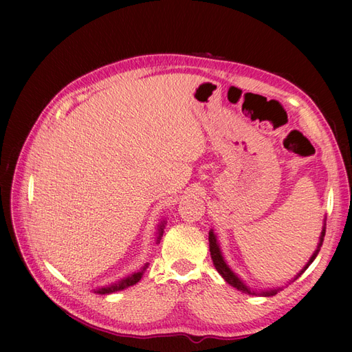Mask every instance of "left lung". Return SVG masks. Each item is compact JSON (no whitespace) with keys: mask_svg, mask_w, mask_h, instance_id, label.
<instances>
[{"mask_svg":"<svg viewBox=\"0 0 352 352\" xmlns=\"http://www.w3.org/2000/svg\"><path fill=\"white\" fill-rule=\"evenodd\" d=\"M324 233H326V225H324V226H323V229H322L320 242H318V245H317V250H316V251H314V254L311 255L310 261H308V263L305 264V267L301 270V273H298V274H296V278H298V276H301V274L308 269V265H310V264L314 261V258L317 257V254H318V251H320V247H322V243H323ZM208 242H210V254H211L212 264H214L216 270L221 274V278L225 279L230 286L236 287L238 291H241V292H243V294H250V295H263V296H270V295L278 294V291H279V289H270V291H263V292H255V291H251L250 287H248L247 285H245V283L238 278V276L230 270V267H229V265L226 264L225 258H223L221 251H220V247H219V242H217V238H216V235H214V232H212V229L208 232ZM296 278H295V279H296ZM295 279H294V280H295Z\"/></svg>","mask_w":352,"mask_h":352,"instance_id":"1","label":"left lung"}]
</instances>
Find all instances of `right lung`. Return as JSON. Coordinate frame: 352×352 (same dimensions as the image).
Returning a JSON list of instances; mask_svg holds the SVG:
<instances>
[{
  "instance_id": "1",
  "label": "right lung",
  "mask_w": 352,
  "mask_h": 352,
  "mask_svg": "<svg viewBox=\"0 0 352 352\" xmlns=\"http://www.w3.org/2000/svg\"><path fill=\"white\" fill-rule=\"evenodd\" d=\"M163 230H164V221H163L162 225H160V228H158V238H157V242H158L160 239H162ZM146 267H148V263L144 265V267H142L140 272H136V273L131 274L129 278H126V279L120 280L119 283H113V285H109V286L98 287V289H95V292L100 294V295H107V294H113V292H116V291L126 289V287H129V286H132V285H135V283H138V282L141 280L142 274H144V272L146 270Z\"/></svg>"
}]
</instances>
